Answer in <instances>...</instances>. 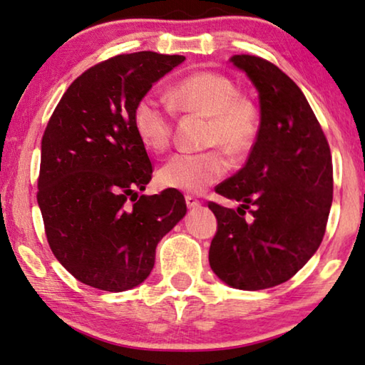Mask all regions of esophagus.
<instances>
[{
	"label": "esophagus",
	"instance_id": "esophagus-1",
	"mask_svg": "<svg viewBox=\"0 0 365 365\" xmlns=\"http://www.w3.org/2000/svg\"><path fill=\"white\" fill-rule=\"evenodd\" d=\"M185 202H187L188 208H198L200 205H202L197 198L193 197V195H185Z\"/></svg>",
	"mask_w": 365,
	"mask_h": 365
}]
</instances>
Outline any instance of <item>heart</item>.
Segmentation results:
<instances>
[{"mask_svg": "<svg viewBox=\"0 0 365 365\" xmlns=\"http://www.w3.org/2000/svg\"><path fill=\"white\" fill-rule=\"evenodd\" d=\"M173 109L208 117L207 145H220L232 155H243L255 147L261 129L258 106L240 96L228 76L215 71H195L168 91ZM132 125L148 150L160 153L172 142L173 122L168 107L155 96L145 94L135 102ZM228 172V158L222 148L198 153H175L157 172L163 188L202 193Z\"/></svg>", "mask_w": 365, "mask_h": 365, "instance_id": "1", "label": "heart"}]
</instances>
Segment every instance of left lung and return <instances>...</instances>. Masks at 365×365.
Returning a JSON list of instances; mask_svg holds the SVG:
<instances>
[{"label": "left lung", "instance_id": "8db88e82", "mask_svg": "<svg viewBox=\"0 0 365 365\" xmlns=\"http://www.w3.org/2000/svg\"><path fill=\"white\" fill-rule=\"evenodd\" d=\"M230 61L258 91L261 129L245 167L217 187L240 207L208 203L218 223L208 259L223 283L258 291L292 278L319 248L332 203V158L294 81L258 56Z\"/></svg>", "mask_w": 365, "mask_h": 365}]
</instances>
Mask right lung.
Returning a JSON list of instances; mask_svg holds the SVG:
<instances>
[{"label": "right lung", "mask_w": 365, "mask_h": 365, "mask_svg": "<svg viewBox=\"0 0 365 365\" xmlns=\"http://www.w3.org/2000/svg\"><path fill=\"white\" fill-rule=\"evenodd\" d=\"M185 56L120 54L82 73L41 142L38 205L49 248L76 279L102 291L147 279L155 248L187 213L178 190L138 195L152 180L132 125L135 102Z\"/></svg>", "instance_id": "obj_1"}]
</instances>
